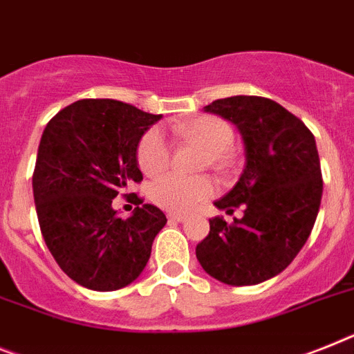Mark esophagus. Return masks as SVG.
Listing matches in <instances>:
<instances>
[{"label":"esophagus","mask_w":354,"mask_h":354,"mask_svg":"<svg viewBox=\"0 0 354 354\" xmlns=\"http://www.w3.org/2000/svg\"><path fill=\"white\" fill-rule=\"evenodd\" d=\"M167 218L171 219V221H178V223L185 221V216H183V214H169Z\"/></svg>","instance_id":"1"}]
</instances>
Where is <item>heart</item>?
I'll return each mask as SVG.
<instances>
[{
	"instance_id": "b5f03b06",
	"label": "heart",
	"mask_w": 354,
	"mask_h": 354,
	"mask_svg": "<svg viewBox=\"0 0 354 354\" xmlns=\"http://www.w3.org/2000/svg\"><path fill=\"white\" fill-rule=\"evenodd\" d=\"M176 133L185 140L203 145L219 160L232 145L234 131L227 122L216 117H200L176 127ZM171 160V144L160 127H153L142 136L138 144V165L149 176L165 171ZM216 192V185L207 176H183L169 172L160 176L153 185V200L162 209L171 212H189Z\"/></svg>"
}]
</instances>
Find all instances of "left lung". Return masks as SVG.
Segmentation results:
<instances>
[{"label":"left lung","mask_w":354,"mask_h":354,"mask_svg":"<svg viewBox=\"0 0 354 354\" xmlns=\"http://www.w3.org/2000/svg\"><path fill=\"white\" fill-rule=\"evenodd\" d=\"M205 113L232 122L245 145V169L219 210L245 216L232 225L209 219L210 232L196 257L210 277L252 286L292 263L311 234L322 200V172L315 136L281 104L254 95L214 100Z\"/></svg>","instance_id":"obj_1"}]
</instances>
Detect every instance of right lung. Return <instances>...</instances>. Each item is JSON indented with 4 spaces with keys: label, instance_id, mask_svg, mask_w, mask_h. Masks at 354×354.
I'll list each match as a JSON object with an SVG mask.
<instances>
[{
    "label": "right lung",
    "instance_id": "1",
    "mask_svg": "<svg viewBox=\"0 0 354 354\" xmlns=\"http://www.w3.org/2000/svg\"><path fill=\"white\" fill-rule=\"evenodd\" d=\"M160 118L120 100L84 99L44 127L32 176L41 234L62 272L88 290L113 292L140 277L167 223L136 194L129 218L113 209L142 180L138 144Z\"/></svg>",
    "mask_w": 354,
    "mask_h": 354
}]
</instances>
